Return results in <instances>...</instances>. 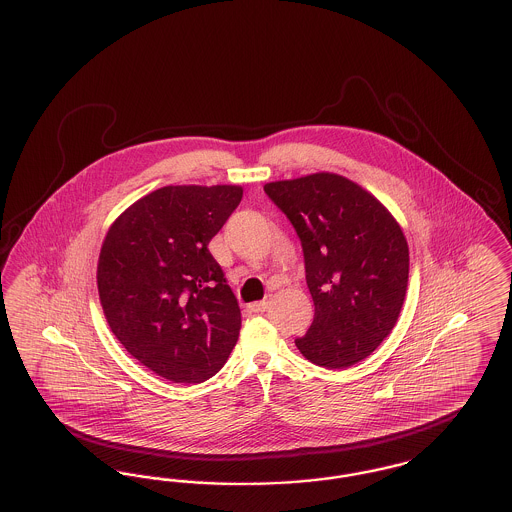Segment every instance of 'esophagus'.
Listing matches in <instances>:
<instances>
[{"mask_svg": "<svg viewBox=\"0 0 512 512\" xmlns=\"http://www.w3.org/2000/svg\"><path fill=\"white\" fill-rule=\"evenodd\" d=\"M249 309H251L253 313H265L268 309V301H265V299H263V301H255V303L249 305Z\"/></svg>", "mask_w": 512, "mask_h": 512, "instance_id": "esophagus-1", "label": "esophagus"}]
</instances>
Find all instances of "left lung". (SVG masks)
I'll return each mask as SVG.
<instances>
[{
    "label": "left lung",
    "mask_w": 512,
    "mask_h": 512,
    "mask_svg": "<svg viewBox=\"0 0 512 512\" xmlns=\"http://www.w3.org/2000/svg\"><path fill=\"white\" fill-rule=\"evenodd\" d=\"M301 240L315 301L301 355L324 368L366 359L399 318L409 284V245L399 222L370 192L334 172L265 184Z\"/></svg>",
    "instance_id": "1"
}]
</instances>
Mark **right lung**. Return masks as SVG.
I'll use <instances>...</instances> for the list:
<instances>
[{"instance_id": "obj_1", "label": "right lung", "mask_w": 512, "mask_h": 512, "mask_svg": "<svg viewBox=\"0 0 512 512\" xmlns=\"http://www.w3.org/2000/svg\"><path fill=\"white\" fill-rule=\"evenodd\" d=\"M242 186H165L109 226L98 292L124 349L174 384L209 380L234 349L242 313L209 242L240 205Z\"/></svg>"}]
</instances>
